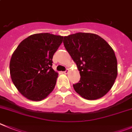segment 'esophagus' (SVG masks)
Segmentation results:
<instances>
[{"mask_svg": "<svg viewBox=\"0 0 132 132\" xmlns=\"http://www.w3.org/2000/svg\"><path fill=\"white\" fill-rule=\"evenodd\" d=\"M68 72H69V70L68 69H66L65 71H63L64 74H67Z\"/></svg>", "mask_w": 132, "mask_h": 132, "instance_id": "34e87169", "label": "esophagus"}]
</instances>
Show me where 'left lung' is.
Instances as JSON below:
<instances>
[{
  "mask_svg": "<svg viewBox=\"0 0 132 132\" xmlns=\"http://www.w3.org/2000/svg\"><path fill=\"white\" fill-rule=\"evenodd\" d=\"M65 49L76 63L80 79L75 90L89 100L101 98L112 88L117 77L113 50L97 35L86 32L64 37Z\"/></svg>",
  "mask_w": 132,
  "mask_h": 132,
  "instance_id": "left-lung-1",
  "label": "left lung"
}]
</instances>
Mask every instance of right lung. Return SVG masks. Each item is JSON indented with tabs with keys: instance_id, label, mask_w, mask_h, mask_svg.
Wrapping results in <instances>:
<instances>
[{
	"instance_id": "1",
	"label": "right lung",
	"mask_w": 132,
	"mask_h": 132,
	"mask_svg": "<svg viewBox=\"0 0 132 132\" xmlns=\"http://www.w3.org/2000/svg\"><path fill=\"white\" fill-rule=\"evenodd\" d=\"M63 37L50 33L32 35L13 53L10 72L13 83L24 97L41 101L54 89L57 72L52 68V58Z\"/></svg>"
}]
</instances>
